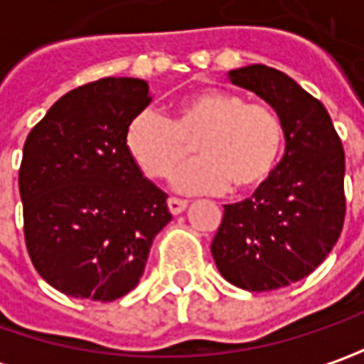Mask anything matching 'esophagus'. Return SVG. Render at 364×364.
Listing matches in <instances>:
<instances>
[{"label": "esophagus", "instance_id": "esophagus-1", "mask_svg": "<svg viewBox=\"0 0 364 364\" xmlns=\"http://www.w3.org/2000/svg\"><path fill=\"white\" fill-rule=\"evenodd\" d=\"M188 206L186 200H180V198H168V208H170V213L172 215H180V213H184V208Z\"/></svg>", "mask_w": 364, "mask_h": 364}]
</instances>
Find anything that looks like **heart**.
Segmentation results:
<instances>
[{"instance_id":"heart-1","label":"heart","mask_w":364,"mask_h":364,"mask_svg":"<svg viewBox=\"0 0 364 364\" xmlns=\"http://www.w3.org/2000/svg\"><path fill=\"white\" fill-rule=\"evenodd\" d=\"M180 166L172 186L184 194L249 192L275 172L286 146V127L272 107L247 103L231 91H200L182 99L172 119L156 111L135 115L125 147L147 178H166Z\"/></svg>"}]
</instances>
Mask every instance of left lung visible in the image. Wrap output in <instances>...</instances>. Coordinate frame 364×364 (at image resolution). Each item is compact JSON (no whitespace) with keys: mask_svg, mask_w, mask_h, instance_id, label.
Returning <instances> with one entry per match:
<instances>
[{"mask_svg":"<svg viewBox=\"0 0 364 364\" xmlns=\"http://www.w3.org/2000/svg\"><path fill=\"white\" fill-rule=\"evenodd\" d=\"M229 80L282 117L286 151L251 198L225 204L210 251L220 275L247 291L300 282L326 259L344 225V149L326 107L282 70L251 64Z\"/></svg>","mask_w":364,"mask_h":364,"instance_id":"8db88e82","label":"left lung"}]
</instances>
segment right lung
<instances>
[{"label": "right lung", "instance_id": "1", "mask_svg": "<svg viewBox=\"0 0 364 364\" xmlns=\"http://www.w3.org/2000/svg\"><path fill=\"white\" fill-rule=\"evenodd\" d=\"M149 103L146 80L101 78L60 97L23 144L26 247L36 272L70 298L129 294L172 220L168 194L125 147L127 125Z\"/></svg>", "mask_w": 364, "mask_h": 364}]
</instances>
